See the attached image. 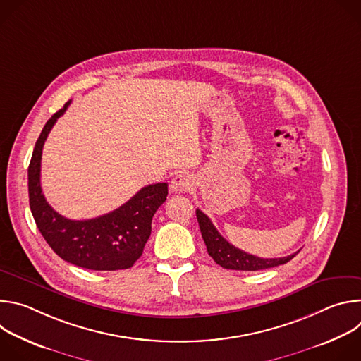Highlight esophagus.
Here are the masks:
<instances>
[{
    "label": "esophagus",
    "mask_w": 361,
    "mask_h": 361,
    "mask_svg": "<svg viewBox=\"0 0 361 361\" xmlns=\"http://www.w3.org/2000/svg\"><path fill=\"white\" fill-rule=\"evenodd\" d=\"M194 180L187 173H180L171 180V190L174 192H187L192 188Z\"/></svg>",
    "instance_id": "1"
}]
</instances>
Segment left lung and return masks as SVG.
<instances>
[{
    "mask_svg": "<svg viewBox=\"0 0 361 361\" xmlns=\"http://www.w3.org/2000/svg\"><path fill=\"white\" fill-rule=\"evenodd\" d=\"M198 226L201 230L202 240L207 245V251L213 260L221 266L223 269L228 270H243V271H257L277 267L281 264L288 263L293 257L298 252L290 254L287 257H281V259H260L252 254H248L233 244H230L214 227L212 220L205 216L201 210H195Z\"/></svg>",
    "mask_w": 361,
    "mask_h": 361,
    "instance_id": "8db88e82",
    "label": "left lung"
}]
</instances>
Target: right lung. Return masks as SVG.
I'll use <instances>...</instances> for the list:
<instances>
[{
  "instance_id": "1",
  "label": "right lung",
  "mask_w": 361,
  "mask_h": 361,
  "mask_svg": "<svg viewBox=\"0 0 361 361\" xmlns=\"http://www.w3.org/2000/svg\"><path fill=\"white\" fill-rule=\"evenodd\" d=\"M70 102L44 126L28 167L30 209L35 224L48 245L63 260L95 271L130 269L142 254L151 234V221L167 200V183L142 187L117 210L91 220H68L47 202L39 183L44 142L66 113Z\"/></svg>"
}]
</instances>
